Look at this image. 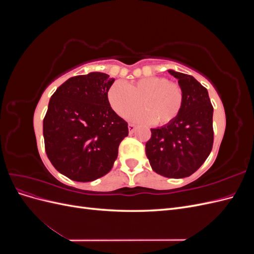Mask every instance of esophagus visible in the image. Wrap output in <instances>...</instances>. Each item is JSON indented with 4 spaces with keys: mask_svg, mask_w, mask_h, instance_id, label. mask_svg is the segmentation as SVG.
Listing matches in <instances>:
<instances>
[{
    "mask_svg": "<svg viewBox=\"0 0 254 254\" xmlns=\"http://www.w3.org/2000/svg\"><path fill=\"white\" fill-rule=\"evenodd\" d=\"M128 129H129V132L132 133L134 130H135V125L134 124H129L128 125Z\"/></svg>",
    "mask_w": 254,
    "mask_h": 254,
    "instance_id": "34e87169",
    "label": "esophagus"
}]
</instances>
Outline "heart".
Listing matches in <instances>:
<instances>
[{"instance_id": "obj_1", "label": "heart", "mask_w": 254, "mask_h": 254, "mask_svg": "<svg viewBox=\"0 0 254 254\" xmlns=\"http://www.w3.org/2000/svg\"><path fill=\"white\" fill-rule=\"evenodd\" d=\"M108 101L120 117L126 118L142 106L145 110L129 117L134 122L167 125L180 113L184 92L180 83L168 81L165 77H146L126 84L115 81L108 90Z\"/></svg>"}]
</instances>
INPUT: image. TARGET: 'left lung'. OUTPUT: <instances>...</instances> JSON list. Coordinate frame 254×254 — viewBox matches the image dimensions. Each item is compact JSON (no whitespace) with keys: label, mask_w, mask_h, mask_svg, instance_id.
Returning a JSON list of instances; mask_svg holds the SVG:
<instances>
[{"label":"left lung","mask_w":254,"mask_h":254,"mask_svg":"<svg viewBox=\"0 0 254 254\" xmlns=\"http://www.w3.org/2000/svg\"><path fill=\"white\" fill-rule=\"evenodd\" d=\"M184 92L180 113L172 123L151 129L146 156L157 174L184 178L194 174L213 147V106L207 90L193 76L168 70Z\"/></svg>","instance_id":"1"}]
</instances>
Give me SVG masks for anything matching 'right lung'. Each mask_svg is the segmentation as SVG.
Returning <instances> with one entry per match:
<instances>
[{"label": "right lung", "mask_w": 254, "mask_h": 254, "mask_svg": "<svg viewBox=\"0 0 254 254\" xmlns=\"http://www.w3.org/2000/svg\"><path fill=\"white\" fill-rule=\"evenodd\" d=\"M113 82L99 72L74 76L50 99L43 120L45 151L53 166L74 181H93L108 174L128 135L127 122L108 101Z\"/></svg>", "instance_id": "right-lung-1"}]
</instances>
